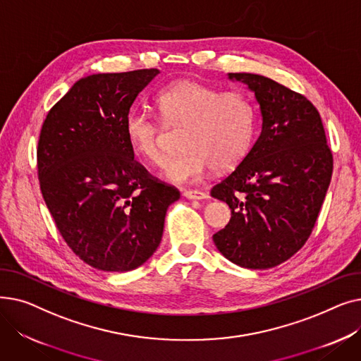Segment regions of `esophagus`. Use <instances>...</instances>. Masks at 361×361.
Returning a JSON list of instances; mask_svg holds the SVG:
<instances>
[{"label":"esophagus","instance_id":"34e87169","mask_svg":"<svg viewBox=\"0 0 361 361\" xmlns=\"http://www.w3.org/2000/svg\"><path fill=\"white\" fill-rule=\"evenodd\" d=\"M183 196L187 197V199L200 200V199H206V197H207V193L200 192V190H190V188H187V190H183Z\"/></svg>","mask_w":361,"mask_h":361}]
</instances>
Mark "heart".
I'll return each mask as SVG.
<instances>
[{
    "instance_id": "1",
    "label": "heart",
    "mask_w": 361,
    "mask_h": 361,
    "mask_svg": "<svg viewBox=\"0 0 361 361\" xmlns=\"http://www.w3.org/2000/svg\"><path fill=\"white\" fill-rule=\"evenodd\" d=\"M155 104L166 124L184 126L180 155L164 166V176L176 183L202 177L207 169L225 171L235 166L252 147L256 112L241 90L219 92L193 79H181L162 87ZM126 137L142 159L162 161V128L140 111H131L124 123Z\"/></svg>"
}]
</instances>
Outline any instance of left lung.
I'll use <instances>...</instances> for the list:
<instances>
[{"label": "left lung", "mask_w": 361, "mask_h": 361, "mask_svg": "<svg viewBox=\"0 0 361 361\" xmlns=\"http://www.w3.org/2000/svg\"><path fill=\"white\" fill-rule=\"evenodd\" d=\"M247 85L262 111V133L249 154L212 187L231 209L214 234L218 250L249 269L286 262L310 237L334 171L319 111L298 92L264 75L230 73Z\"/></svg>", "instance_id": "1"}]
</instances>
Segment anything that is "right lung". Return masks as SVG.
Here are the masks:
<instances>
[{"instance_id": "1", "label": "right lung", "mask_w": 361, "mask_h": 361, "mask_svg": "<svg viewBox=\"0 0 361 361\" xmlns=\"http://www.w3.org/2000/svg\"><path fill=\"white\" fill-rule=\"evenodd\" d=\"M159 73L92 74L48 112L36 149L41 193L75 256L105 272L139 268L162 238L178 188L135 159L124 131L137 94Z\"/></svg>"}]
</instances>
